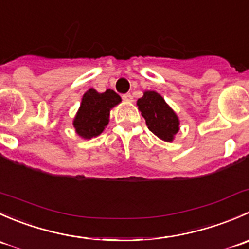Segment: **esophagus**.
Here are the masks:
<instances>
[{"label": "esophagus", "mask_w": 249, "mask_h": 249, "mask_svg": "<svg viewBox=\"0 0 249 249\" xmlns=\"http://www.w3.org/2000/svg\"><path fill=\"white\" fill-rule=\"evenodd\" d=\"M122 97H123V100H124V101H126V102L134 101V97H132L131 94H124Z\"/></svg>", "instance_id": "34e87169"}]
</instances>
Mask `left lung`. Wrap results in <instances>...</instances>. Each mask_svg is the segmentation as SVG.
Wrapping results in <instances>:
<instances>
[{"mask_svg":"<svg viewBox=\"0 0 249 249\" xmlns=\"http://www.w3.org/2000/svg\"><path fill=\"white\" fill-rule=\"evenodd\" d=\"M137 106L145 119L148 129L162 141L172 142L179 130V119L165 102L164 97L157 91L148 90L137 100Z\"/></svg>","mask_w":249,"mask_h":249,"instance_id":"8db88e82","label":"left lung"}]
</instances>
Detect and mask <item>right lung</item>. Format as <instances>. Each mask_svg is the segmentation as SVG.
I'll return each instance as SVG.
<instances>
[{
  "instance_id": "obj_1",
  "label": "right lung",
  "mask_w": 249,
  "mask_h": 249,
  "mask_svg": "<svg viewBox=\"0 0 249 249\" xmlns=\"http://www.w3.org/2000/svg\"><path fill=\"white\" fill-rule=\"evenodd\" d=\"M120 102L122 97L110 89L105 92H97L92 88L88 90L73 119L77 134L85 140L99 136L108 124L110 109Z\"/></svg>"
}]
</instances>
